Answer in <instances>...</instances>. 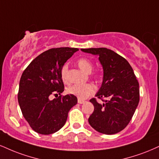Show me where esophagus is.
Instances as JSON below:
<instances>
[{
  "mask_svg": "<svg viewBox=\"0 0 159 159\" xmlns=\"http://www.w3.org/2000/svg\"><path fill=\"white\" fill-rule=\"evenodd\" d=\"M86 102V101H84V100H82V99H80V98H78V104H84V103H85Z\"/></svg>",
  "mask_w": 159,
  "mask_h": 159,
  "instance_id": "1",
  "label": "esophagus"
}]
</instances>
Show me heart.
<instances>
[{
	"label": "heart",
	"mask_w": 159,
	"mask_h": 159,
	"mask_svg": "<svg viewBox=\"0 0 159 159\" xmlns=\"http://www.w3.org/2000/svg\"><path fill=\"white\" fill-rule=\"evenodd\" d=\"M78 66L84 72L89 73L93 70V63L90 60L81 58L78 59ZM61 77L64 82H68V66L65 64L61 70ZM68 93L78 97L80 99H85L89 95H93L95 92V87L92 84H74L70 86L67 89Z\"/></svg>",
	"instance_id": "obj_1"
}]
</instances>
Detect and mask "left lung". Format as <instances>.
Returning <instances> with one entry per match:
<instances>
[{"mask_svg":"<svg viewBox=\"0 0 159 159\" xmlns=\"http://www.w3.org/2000/svg\"><path fill=\"white\" fill-rule=\"evenodd\" d=\"M98 55L104 70L103 82L95 96L104 101H89L94 111L88 121L93 129L106 135L119 133L127 126L139 102V84L133 68L123 57L107 48L81 49ZM107 98L108 100H103Z\"/></svg>","mask_w":159,"mask_h":159,"instance_id":"obj_1","label":"left lung"}]
</instances>
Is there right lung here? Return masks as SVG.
<instances>
[{
  "instance_id": "add662e5",
  "label": "right lung",
  "mask_w": 159,
  "mask_h": 159,
  "mask_svg": "<svg viewBox=\"0 0 159 159\" xmlns=\"http://www.w3.org/2000/svg\"><path fill=\"white\" fill-rule=\"evenodd\" d=\"M77 48L60 47L38 55L25 69L19 83L18 100L22 114L30 127L42 135L52 134L64 127L68 112L78 102L73 95H51L64 90L61 70Z\"/></svg>"
}]
</instances>
